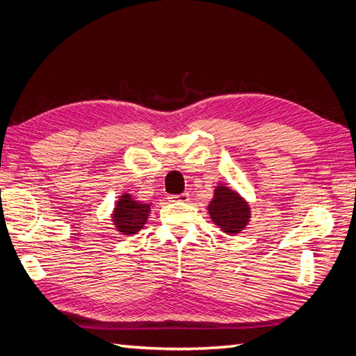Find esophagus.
I'll return each instance as SVG.
<instances>
[{"instance_id": "1", "label": "esophagus", "mask_w": 356, "mask_h": 356, "mask_svg": "<svg viewBox=\"0 0 356 356\" xmlns=\"http://www.w3.org/2000/svg\"><path fill=\"white\" fill-rule=\"evenodd\" d=\"M170 202H188L190 200V195L186 191V193H181V195H170L168 197Z\"/></svg>"}]
</instances>
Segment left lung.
<instances>
[{
	"mask_svg": "<svg viewBox=\"0 0 356 356\" xmlns=\"http://www.w3.org/2000/svg\"><path fill=\"white\" fill-rule=\"evenodd\" d=\"M211 221L225 234H239L251 221V207L241 193L225 184H217L208 204Z\"/></svg>",
	"mask_w": 356,
	"mask_h": 356,
	"instance_id": "8db88e82",
	"label": "left lung"
}]
</instances>
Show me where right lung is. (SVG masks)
I'll use <instances>...</instances> for the list:
<instances>
[{
    "mask_svg": "<svg viewBox=\"0 0 356 356\" xmlns=\"http://www.w3.org/2000/svg\"><path fill=\"white\" fill-rule=\"evenodd\" d=\"M153 203H143L136 200L131 193H122L114 203L111 212V222L117 233L123 236L136 234L139 230L144 229V225L152 212Z\"/></svg>",
    "mask_w": 356,
    "mask_h": 356,
    "instance_id": "add662e5",
    "label": "right lung"
}]
</instances>
